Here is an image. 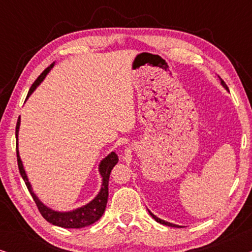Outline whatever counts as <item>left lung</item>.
<instances>
[{
	"label": "left lung",
	"mask_w": 252,
	"mask_h": 252,
	"mask_svg": "<svg viewBox=\"0 0 252 252\" xmlns=\"http://www.w3.org/2000/svg\"><path fill=\"white\" fill-rule=\"evenodd\" d=\"M220 80H221V85L223 86V87H225L226 89H228V87H227V85L225 84V81L222 80L221 78H220ZM148 211H149V210H148ZM149 213H150V216L153 217V218L156 220L157 222H159V223H161V225H166V226H171V227H177V228H181V226H179V225H174V223H171V222H167V221H165V220H161V219H159V218H157L156 216L154 215V213H151L150 211H149Z\"/></svg>",
	"instance_id": "1"
}]
</instances>
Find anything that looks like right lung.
<instances>
[{
  "mask_svg": "<svg viewBox=\"0 0 252 252\" xmlns=\"http://www.w3.org/2000/svg\"><path fill=\"white\" fill-rule=\"evenodd\" d=\"M54 66V64H51L49 67H47L42 73L39 75V78L34 81L32 87L30 88L29 94H27V97H30V95L35 91V88L39 86L41 82L43 81V79L46 78L48 72L51 70V67ZM19 126H20V117L17 122L16 126V151H17V161H18V168L20 172V175L25 181L26 187L29 189V191L32 195V197L35 202V204L39 209V211L44 219L47 220L48 222L53 223L55 226L63 227V228H82V227L89 226L92 223L101 218L103 213H104V210L106 208V203H108V196H109V178L110 173H111V170L113 166L118 163V156H117L116 153H112L108 155L104 159H103L101 163H99V174L102 177V187L101 190L97 194V196L93 199L92 202H89L88 204H86L81 208L72 210V211L67 212H58L55 211V210H51L43 204L42 202L37 198V196L33 192L32 186H31L29 179H27L26 172L24 170L22 159L19 157V151H18V132H19Z\"/></svg>",
  "mask_w": 252,
  "mask_h": 252,
  "instance_id": "1",
  "label": "right lung"
}]
</instances>
